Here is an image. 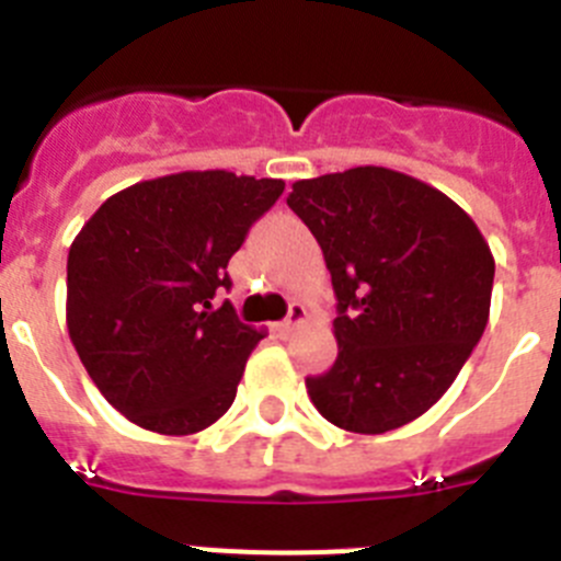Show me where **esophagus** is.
I'll return each instance as SVG.
<instances>
[{
	"label": "esophagus",
	"mask_w": 561,
	"mask_h": 561,
	"mask_svg": "<svg viewBox=\"0 0 561 561\" xmlns=\"http://www.w3.org/2000/svg\"><path fill=\"white\" fill-rule=\"evenodd\" d=\"M304 323H306V306L304 304H291L289 314H286V320L280 323V331L289 336V334H295V331L300 329Z\"/></svg>",
	"instance_id": "34e87169"
}]
</instances>
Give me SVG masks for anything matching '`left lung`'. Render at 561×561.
Listing matches in <instances>:
<instances>
[{
    "label": "left lung",
    "mask_w": 561,
    "mask_h": 561,
    "mask_svg": "<svg viewBox=\"0 0 561 561\" xmlns=\"http://www.w3.org/2000/svg\"><path fill=\"white\" fill-rule=\"evenodd\" d=\"M286 205L317 238L336 295L340 354L306 379L314 408L348 433L404 427L483 336L492 250L449 196L390 168L300 180Z\"/></svg>",
    "instance_id": "1"
}]
</instances>
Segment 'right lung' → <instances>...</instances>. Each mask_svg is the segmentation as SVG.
Here are the masks:
<instances>
[{"label": "right lung", "mask_w": 561, "mask_h": 561, "mask_svg": "<svg viewBox=\"0 0 561 561\" xmlns=\"http://www.w3.org/2000/svg\"><path fill=\"white\" fill-rule=\"evenodd\" d=\"M280 180L185 171L114 193L67 257V329L106 401L137 427L191 435L230 410L261 331L236 317L227 264Z\"/></svg>", "instance_id": "add662e5"}]
</instances>
